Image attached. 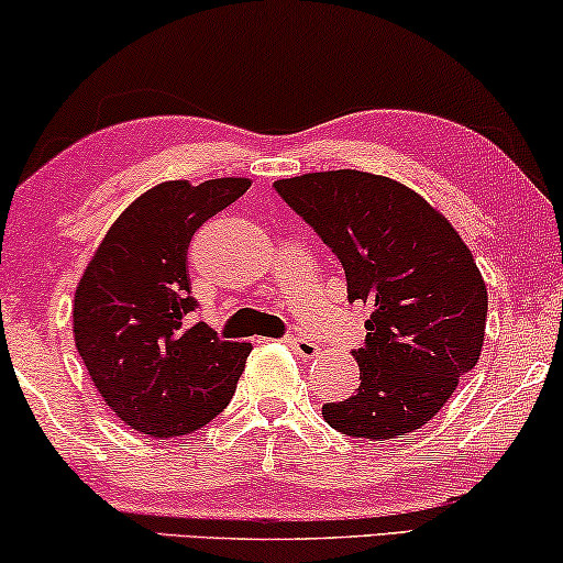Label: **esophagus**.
Returning a JSON list of instances; mask_svg holds the SVG:
<instances>
[{
	"instance_id": "1",
	"label": "esophagus",
	"mask_w": 563,
	"mask_h": 563,
	"mask_svg": "<svg viewBox=\"0 0 563 563\" xmlns=\"http://www.w3.org/2000/svg\"><path fill=\"white\" fill-rule=\"evenodd\" d=\"M289 345L291 351L297 353L299 358H314L320 353V345L318 343H312V341H307V338H297V335H291V338H287V341H284Z\"/></svg>"
}]
</instances>
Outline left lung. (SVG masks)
Wrapping results in <instances>:
<instances>
[{
  "label": "left lung",
  "mask_w": 563,
  "mask_h": 563,
  "mask_svg": "<svg viewBox=\"0 0 563 563\" xmlns=\"http://www.w3.org/2000/svg\"><path fill=\"white\" fill-rule=\"evenodd\" d=\"M341 261L351 302L372 307L353 351L361 384L322 405L338 433L389 441L435 418L479 361L487 287L461 235L418 191L353 168L274 181Z\"/></svg>",
  "instance_id": "8db88e82"
}]
</instances>
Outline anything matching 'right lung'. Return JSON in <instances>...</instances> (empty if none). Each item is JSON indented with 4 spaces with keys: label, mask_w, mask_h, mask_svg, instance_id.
Segmentation results:
<instances>
[{
    "label": "right lung",
    "mask_w": 563,
    "mask_h": 563,
    "mask_svg": "<svg viewBox=\"0 0 563 563\" xmlns=\"http://www.w3.org/2000/svg\"><path fill=\"white\" fill-rule=\"evenodd\" d=\"M241 176L164 181L107 230L74 295V341L110 410L137 433L176 438L225 410L249 343L191 322V235L249 191Z\"/></svg>",
    "instance_id": "obj_1"
}]
</instances>
